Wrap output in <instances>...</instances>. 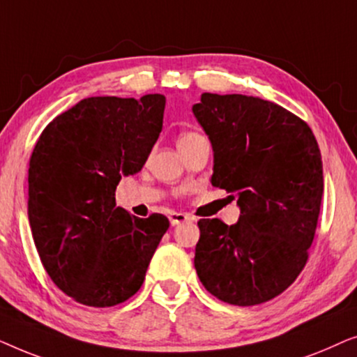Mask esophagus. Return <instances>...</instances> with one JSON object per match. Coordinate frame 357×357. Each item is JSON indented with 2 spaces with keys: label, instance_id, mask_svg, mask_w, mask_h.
I'll list each match as a JSON object with an SVG mask.
<instances>
[{
  "label": "esophagus",
  "instance_id": "obj_1",
  "mask_svg": "<svg viewBox=\"0 0 357 357\" xmlns=\"http://www.w3.org/2000/svg\"><path fill=\"white\" fill-rule=\"evenodd\" d=\"M190 219H192V218H190L188 214H185V213H170L169 214V221H170V224H172V226H177V224L190 221Z\"/></svg>",
  "mask_w": 357,
  "mask_h": 357
}]
</instances>
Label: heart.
I'll use <instances>...</instances> for the list:
<instances>
[{"instance_id": "heart-1", "label": "heart", "mask_w": 357, "mask_h": 357, "mask_svg": "<svg viewBox=\"0 0 357 357\" xmlns=\"http://www.w3.org/2000/svg\"><path fill=\"white\" fill-rule=\"evenodd\" d=\"M198 136H202V135L197 133V131H185V133L178 136V143H183V141H188V139H195V138H198Z\"/></svg>"}]
</instances>
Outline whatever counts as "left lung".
Here are the masks:
<instances>
[{"label": "left lung", "instance_id": "8db88e82", "mask_svg": "<svg viewBox=\"0 0 357 357\" xmlns=\"http://www.w3.org/2000/svg\"><path fill=\"white\" fill-rule=\"evenodd\" d=\"M193 114L213 144L211 183L241 206L232 226L198 221V278L227 304H263L309 260L324 195L319 144L304 120L258 97L204 92Z\"/></svg>", "mask_w": 357, "mask_h": 357}]
</instances>
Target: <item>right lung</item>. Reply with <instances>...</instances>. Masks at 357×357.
<instances>
[{
	"mask_svg": "<svg viewBox=\"0 0 357 357\" xmlns=\"http://www.w3.org/2000/svg\"><path fill=\"white\" fill-rule=\"evenodd\" d=\"M165 97H89L53 119L29 160L27 213L40 261L79 304L112 307L143 284L169 229L164 214L116 206L123 175L138 174L162 131Z\"/></svg>",
	"mask_w": 357,
	"mask_h": 357,
	"instance_id": "obj_1",
	"label": "right lung"
}]
</instances>
